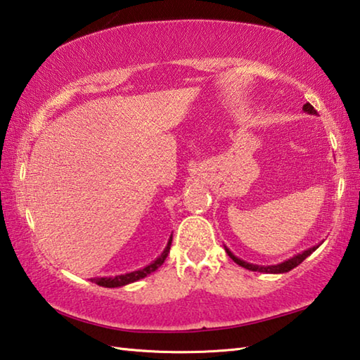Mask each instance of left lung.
I'll return each mask as SVG.
<instances>
[{
    "instance_id": "8db88e82",
    "label": "left lung",
    "mask_w": 360,
    "mask_h": 360,
    "mask_svg": "<svg viewBox=\"0 0 360 360\" xmlns=\"http://www.w3.org/2000/svg\"><path fill=\"white\" fill-rule=\"evenodd\" d=\"M302 110H304L305 113H309V115H316V110L313 108V107L310 105V103H305V105L302 107ZM319 245H321V244L313 245V247H310V248H307V250H304V252L294 255V257H291L290 259H285L283 263L272 264V266H259V264L247 263V261L238 258L236 255H234L226 245H225V250H226V253H228V257H230V258L234 261V263L239 264V266H243V267H245V269H248V271H253V272H264V274H285V272H290L291 269H294V267L302 263V261H304L307 257H310V255H311L313 252H315Z\"/></svg>"
}]
</instances>
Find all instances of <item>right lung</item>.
<instances>
[{
    "instance_id": "right-lung-1",
    "label": "right lung",
    "mask_w": 360,
    "mask_h": 360,
    "mask_svg": "<svg viewBox=\"0 0 360 360\" xmlns=\"http://www.w3.org/2000/svg\"><path fill=\"white\" fill-rule=\"evenodd\" d=\"M172 240H173V236H169L168 243H167V247L163 248V252L159 255V257L155 258L153 263H149L148 266L141 267V269H139V271L121 274V276H115V277H94V278H89V280L93 283H97L99 286H103V288H120V286L134 283V282H136V280H140V278H145L151 272L158 271L159 267L163 264V261L167 259L168 253H169V247H172Z\"/></svg>"
}]
</instances>
